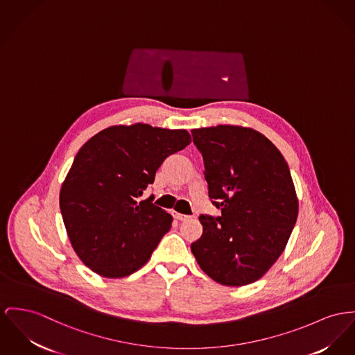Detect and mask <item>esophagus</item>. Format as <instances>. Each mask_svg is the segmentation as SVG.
<instances>
[{
	"label": "esophagus",
	"instance_id": "obj_1",
	"mask_svg": "<svg viewBox=\"0 0 355 355\" xmlns=\"http://www.w3.org/2000/svg\"><path fill=\"white\" fill-rule=\"evenodd\" d=\"M173 216L178 219V220H186V219H189V215H184V214L180 213H175L173 214Z\"/></svg>",
	"mask_w": 355,
	"mask_h": 355
}]
</instances>
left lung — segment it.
Returning <instances> with one entry per match:
<instances>
[{
	"mask_svg": "<svg viewBox=\"0 0 355 355\" xmlns=\"http://www.w3.org/2000/svg\"><path fill=\"white\" fill-rule=\"evenodd\" d=\"M205 160L216 219L200 215L203 233L191 243L200 269L226 286L254 283L282 256L299 199L282 152L262 133L239 125L191 130Z\"/></svg>",
	"mask_w": 355,
	"mask_h": 355,
	"instance_id": "obj_1",
	"label": "left lung"
}]
</instances>
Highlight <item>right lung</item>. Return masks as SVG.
I'll list each match as a JSON object with an SVG mask.
<instances>
[{"mask_svg":"<svg viewBox=\"0 0 355 355\" xmlns=\"http://www.w3.org/2000/svg\"><path fill=\"white\" fill-rule=\"evenodd\" d=\"M191 142L186 129L113 125L76 153L59 203L72 249L96 275L126 277L150 259L172 226L152 199L137 202L166 157Z\"/></svg>","mask_w":355,"mask_h":355,"instance_id":"1","label":"right lung"}]
</instances>
